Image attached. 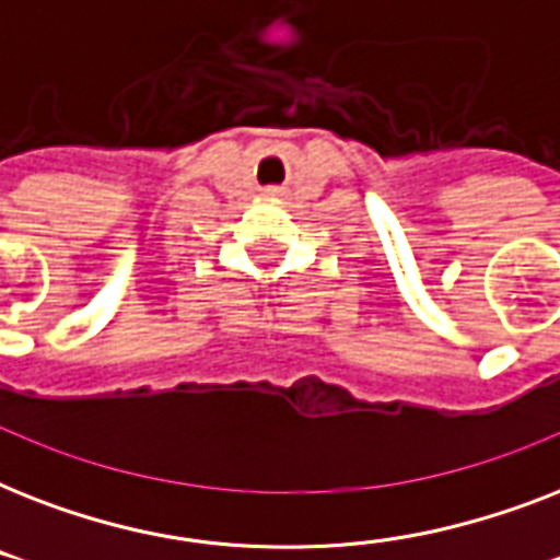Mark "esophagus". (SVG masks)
Listing matches in <instances>:
<instances>
[{
    "instance_id": "1",
    "label": "esophagus",
    "mask_w": 560,
    "mask_h": 560,
    "mask_svg": "<svg viewBox=\"0 0 560 560\" xmlns=\"http://www.w3.org/2000/svg\"><path fill=\"white\" fill-rule=\"evenodd\" d=\"M264 197H270V200H279L281 188H264Z\"/></svg>"
}]
</instances>
